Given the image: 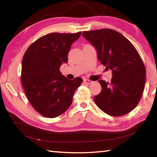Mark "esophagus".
<instances>
[{
    "mask_svg": "<svg viewBox=\"0 0 157 157\" xmlns=\"http://www.w3.org/2000/svg\"><path fill=\"white\" fill-rule=\"evenodd\" d=\"M93 82H92L91 80H90V79H84V83H85V84H92Z\"/></svg>",
    "mask_w": 157,
    "mask_h": 157,
    "instance_id": "34e87169",
    "label": "esophagus"
}]
</instances>
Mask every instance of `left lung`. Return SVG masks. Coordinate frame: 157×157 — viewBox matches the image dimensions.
I'll return each mask as SVG.
<instances>
[{"label": "left lung", "mask_w": 157, "mask_h": 157, "mask_svg": "<svg viewBox=\"0 0 157 157\" xmlns=\"http://www.w3.org/2000/svg\"><path fill=\"white\" fill-rule=\"evenodd\" d=\"M94 46L98 59L112 70L111 83L98 80L102 90L94 96L100 109L111 116L126 115L134 109L144 90L146 69L139 53L119 32L111 29L83 32Z\"/></svg>", "instance_id": "left-lung-1"}]
</instances>
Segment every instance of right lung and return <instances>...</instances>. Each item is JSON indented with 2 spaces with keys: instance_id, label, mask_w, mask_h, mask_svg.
Wrapping results in <instances>:
<instances>
[{
  "instance_id": "obj_1",
  "label": "right lung",
  "mask_w": 157,
  "mask_h": 157,
  "mask_svg": "<svg viewBox=\"0 0 157 157\" xmlns=\"http://www.w3.org/2000/svg\"><path fill=\"white\" fill-rule=\"evenodd\" d=\"M82 32L51 33L29 46L22 59L21 81L26 96L36 111L55 118L71 106L75 90L83 82L78 77L67 79L60 71L68 61L71 46Z\"/></svg>"
}]
</instances>
